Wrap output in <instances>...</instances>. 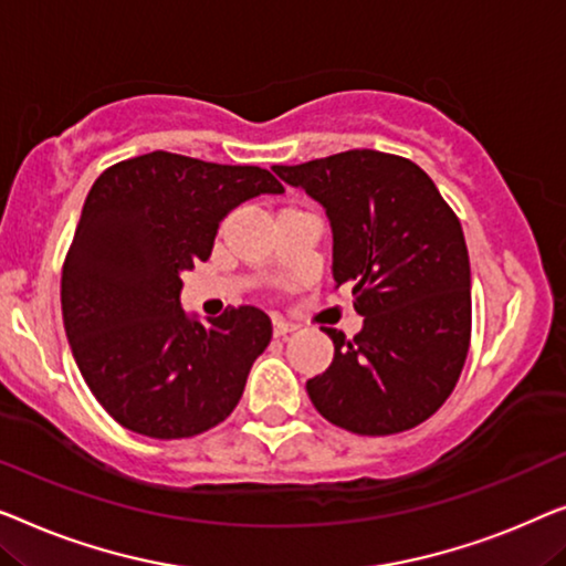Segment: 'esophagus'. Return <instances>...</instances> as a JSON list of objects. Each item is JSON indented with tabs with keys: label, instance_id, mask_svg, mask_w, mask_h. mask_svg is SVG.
<instances>
[{
	"label": "esophagus",
	"instance_id": "34e87169",
	"mask_svg": "<svg viewBox=\"0 0 566 566\" xmlns=\"http://www.w3.org/2000/svg\"><path fill=\"white\" fill-rule=\"evenodd\" d=\"M272 328H274V338H286L290 333L297 331V325L284 321V317H272Z\"/></svg>",
	"mask_w": 566,
	"mask_h": 566
}]
</instances>
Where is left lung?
Returning <instances> with one entry per match:
<instances>
[{
	"mask_svg": "<svg viewBox=\"0 0 566 566\" xmlns=\"http://www.w3.org/2000/svg\"><path fill=\"white\" fill-rule=\"evenodd\" d=\"M328 212L333 280L354 284L364 328L333 340L307 379L315 410L359 436L410 431L457 387L472 338V274L461 222L418 164L356 148L274 166Z\"/></svg>",
	"mask_w": 566,
	"mask_h": 566,
	"instance_id": "1",
	"label": "left lung"
}]
</instances>
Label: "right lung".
I'll list each match as a JSON object with an SVG mask.
<instances>
[{
  "mask_svg": "<svg viewBox=\"0 0 566 566\" xmlns=\"http://www.w3.org/2000/svg\"><path fill=\"white\" fill-rule=\"evenodd\" d=\"M280 192L261 166L166 150L109 166L92 185L63 261V328L92 395L127 431L189 439L233 412L272 321L251 305L189 317L181 272L210 259L233 207Z\"/></svg>",
  "mask_w": 566,
  "mask_h": 566,
  "instance_id": "add662e5",
  "label": "right lung"
}]
</instances>
